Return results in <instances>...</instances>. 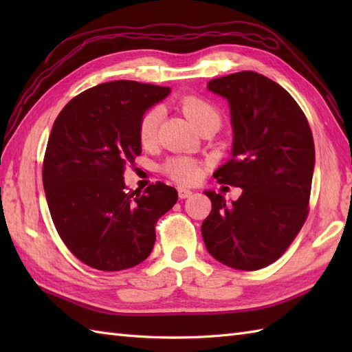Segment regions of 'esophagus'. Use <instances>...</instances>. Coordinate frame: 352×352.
I'll use <instances>...</instances> for the list:
<instances>
[{
    "label": "esophagus",
    "mask_w": 352,
    "mask_h": 352,
    "mask_svg": "<svg viewBox=\"0 0 352 352\" xmlns=\"http://www.w3.org/2000/svg\"><path fill=\"white\" fill-rule=\"evenodd\" d=\"M192 190H189V189H186V188H180L178 189V197H180L182 199H186V198H190L192 197Z\"/></svg>",
    "instance_id": "34e87169"
}]
</instances>
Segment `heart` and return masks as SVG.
Returning <instances> with one entry per match:
<instances>
[{
  "mask_svg": "<svg viewBox=\"0 0 352 352\" xmlns=\"http://www.w3.org/2000/svg\"><path fill=\"white\" fill-rule=\"evenodd\" d=\"M182 106L184 115L197 126L210 121V119H218V121H221L219 110L213 104L206 100H201L198 96H188V98L183 100ZM162 118L163 110L160 107H153L146 110L144 116L140 118L139 140L142 145L149 146L154 144ZM164 170L168 172V175L180 183H195L201 177L199 164L190 159H186V157H175V159L168 160L166 164H164Z\"/></svg>",
  "mask_w": 352,
  "mask_h": 352,
  "instance_id": "b5f03b06",
  "label": "heart"
}]
</instances>
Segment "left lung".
<instances>
[{"instance_id": "obj_1", "label": "left lung", "mask_w": 352, "mask_h": 352, "mask_svg": "<svg viewBox=\"0 0 352 352\" xmlns=\"http://www.w3.org/2000/svg\"><path fill=\"white\" fill-rule=\"evenodd\" d=\"M228 101L233 146L214 172L242 189L227 203L206 190L212 212L201 226L210 256L241 271L274 263L300 233L309 213L315 144L310 125L290 94L257 72L243 71L207 83Z\"/></svg>"}]
</instances>
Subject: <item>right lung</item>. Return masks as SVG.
Returning a JSON list of instances; mask_svg holds the SVG:
<instances>
[{
  "label": "right lung",
  "mask_w": 352,
  "mask_h": 352,
  "mask_svg": "<svg viewBox=\"0 0 352 352\" xmlns=\"http://www.w3.org/2000/svg\"><path fill=\"white\" fill-rule=\"evenodd\" d=\"M169 87L131 80L102 83L71 100L48 139L42 180L58 236L78 260L100 271L142 263L155 242V222L178 199L157 183L125 193L124 169L142 153L139 122Z\"/></svg>",
  "instance_id": "obj_1"
}]
</instances>
